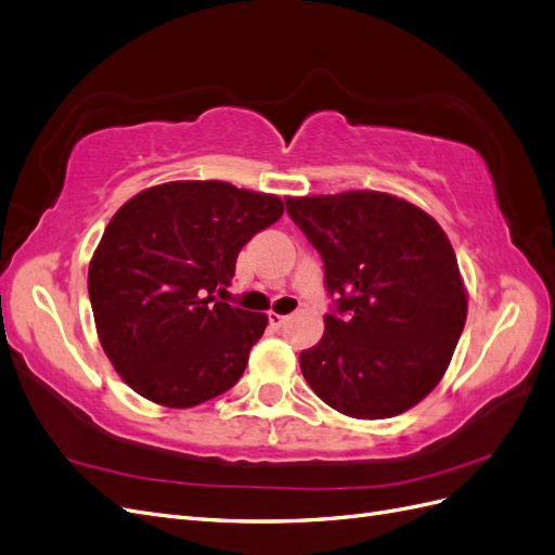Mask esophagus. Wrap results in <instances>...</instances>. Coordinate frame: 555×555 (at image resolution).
<instances>
[{"label":"esophagus","instance_id":"34e87169","mask_svg":"<svg viewBox=\"0 0 555 555\" xmlns=\"http://www.w3.org/2000/svg\"><path fill=\"white\" fill-rule=\"evenodd\" d=\"M287 314H278V312H271V314H268V322H271V326L273 328H282L284 324H287Z\"/></svg>","mask_w":555,"mask_h":555}]
</instances>
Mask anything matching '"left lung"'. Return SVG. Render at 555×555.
<instances>
[{"instance_id":"8db88e82","label":"left lung","mask_w":555,"mask_h":555,"mask_svg":"<svg viewBox=\"0 0 555 555\" xmlns=\"http://www.w3.org/2000/svg\"><path fill=\"white\" fill-rule=\"evenodd\" d=\"M284 201L338 298L322 340L300 351V373L347 416L414 408L442 379L467 317L447 233L426 210L384 192Z\"/></svg>"}]
</instances>
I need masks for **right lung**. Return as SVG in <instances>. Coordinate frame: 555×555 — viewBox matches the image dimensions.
Instances as JSON below:
<instances>
[{
	"label": "right lung",
	"instance_id": "1",
	"mask_svg": "<svg viewBox=\"0 0 555 555\" xmlns=\"http://www.w3.org/2000/svg\"><path fill=\"white\" fill-rule=\"evenodd\" d=\"M282 198L222 180L143 190L113 215L88 271L106 357L143 398L194 408L229 391L268 324L224 300L243 245L275 224Z\"/></svg>",
	"mask_w": 555,
	"mask_h": 555
}]
</instances>
